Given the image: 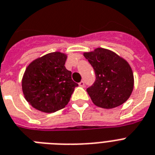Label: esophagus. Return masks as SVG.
<instances>
[{
	"label": "esophagus",
	"instance_id": "obj_1",
	"mask_svg": "<svg viewBox=\"0 0 155 155\" xmlns=\"http://www.w3.org/2000/svg\"><path fill=\"white\" fill-rule=\"evenodd\" d=\"M79 85H80V87H84V85H85V83H84V80H82V81H80V83H79Z\"/></svg>",
	"mask_w": 155,
	"mask_h": 155
}]
</instances>
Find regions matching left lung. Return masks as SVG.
Listing matches in <instances>:
<instances>
[{
  "label": "left lung",
  "mask_w": 155,
  "mask_h": 155,
  "mask_svg": "<svg viewBox=\"0 0 155 155\" xmlns=\"http://www.w3.org/2000/svg\"><path fill=\"white\" fill-rule=\"evenodd\" d=\"M84 56L95 74L94 84L87 88L93 104L110 109L125 103L134 87V75L129 64L113 51L102 48L85 52Z\"/></svg>",
  "instance_id": "8db88e82"
}]
</instances>
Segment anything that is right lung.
<instances>
[{
	"instance_id": "1",
	"label": "right lung",
	"mask_w": 155,
	"mask_h": 155,
	"mask_svg": "<svg viewBox=\"0 0 155 155\" xmlns=\"http://www.w3.org/2000/svg\"><path fill=\"white\" fill-rule=\"evenodd\" d=\"M65 54L55 51L33 60L25 70L22 90L25 99L34 108L46 113L64 107L78 84L64 64Z\"/></svg>"
}]
</instances>
